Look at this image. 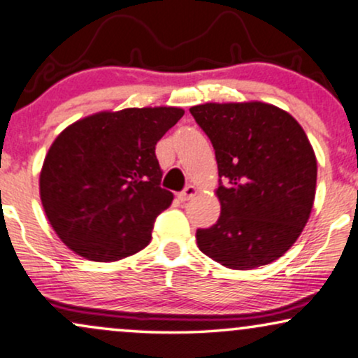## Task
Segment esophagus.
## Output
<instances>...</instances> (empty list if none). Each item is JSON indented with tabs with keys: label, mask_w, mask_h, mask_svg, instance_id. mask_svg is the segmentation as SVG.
Wrapping results in <instances>:
<instances>
[{
	"label": "esophagus",
	"mask_w": 358,
	"mask_h": 358,
	"mask_svg": "<svg viewBox=\"0 0 358 358\" xmlns=\"http://www.w3.org/2000/svg\"><path fill=\"white\" fill-rule=\"evenodd\" d=\"M196 192L198 189L193 187V185H189V187H187L183 189L182 193H178V200L182 201V203H185V201H188V200H192V198L194 196V194H196Z\"/></svg>",
	"instance_id": "esophagus-1"
}]
</instances>
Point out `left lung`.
Segmentation results:
<instances>
[{
  "label": "left lung",
  "instance_id": "obj_1",
  "mask_svg": "<svg viewBox=\"0 0 358 358\" xmlns=\"http://www.w3.org/2000/svg\"><path fill=\"white\" fill-rule=\"evenodd\" d=\"M215 148L221 213L198 229L203 255L229 269L279 259L309 221L317 183L314 148L299 122L259 101L208 102L189 108Z\"/></svg>",
  "mask_w": 358,
  "mask_h": 358
}]
</instances>
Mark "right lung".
Returning a JSON list of instances; mask_svg holds the SVG:
<instances>
[{"mask_svg":"<svg viewBox=\"0 0 358 358\" xmlns=\"http://www.w3.org/2000/svg\"><path fill=\"white\" fill-rule=\"evenodd\" d=\"M183 114L180 107L103 110L57 135L41 169L39 194L71 251L112 262L150 243L153 221L173 201L160 187L155 145Z\"/></svg>","mask_w":358,"mask_h":358,"instance_id":"obj_1","label":"right lung"}]
</instances>
